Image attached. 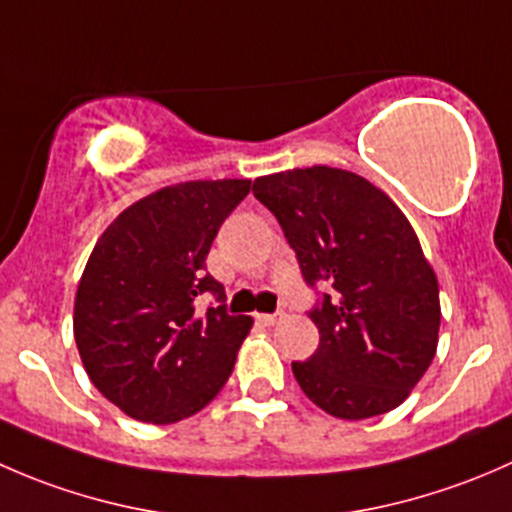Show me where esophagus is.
Segmentation results:
<instances>
[{"label":"esophagus","mask_w":512,"mask_h":512,"mask_svg":"<svg viewBox=\"0 0 512 512\" xmlns=\"http://www.w3.org/2000/svg\"><path fill=\"white\" fill-rule=\"evenodd\" d=\"M282 317H285V314H282V312H275V314H257V322H262V324H265V327H272V324L280 322Z\"/></svg>","instance_id":"esophagus-1"}]
</instances>
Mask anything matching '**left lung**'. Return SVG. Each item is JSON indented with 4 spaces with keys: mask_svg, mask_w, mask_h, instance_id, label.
Wrapping results in <instances>:
<instances>
[{
    "mask_svg": "<svg viewBox=\"0 0 512 512\" xmlns=\"http://www.w3.org/2000/svg\"><path fill=\"white\" fill-rule=\"evenodd\" d=\"M255 198L285 232L309 287L319 347L292 361L309 401L347 421L386 414L431 366L441 302L433 267L394 200L361 175L329 165L262 175Z\"/></svg>",
    "mask_w": 512,
    "mask_h": 512,
    "instance_id": "8db88e82",
    "label": "left lung"
}]
</instances>
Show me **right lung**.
<instances>
[{
	"label": "right lung",
	"instance_id": "obj_1",
	"mask_svg": "<svg viewBox=\"0 0 512 512\" xmlns=\"http://www.w3.org/2000/svg\"><path fill=\"white\" fill-rule=\"evenodd\" d=\"M250 180L168 185L98 237L74 302V339L94 386L136 421L198 414L230 379L252 319L227 314L205 257ZM221 304L198 313L200 293Z\"/></svg>",
	"mask_w": 512,
	"mask_h": 512
}]
</instances>
